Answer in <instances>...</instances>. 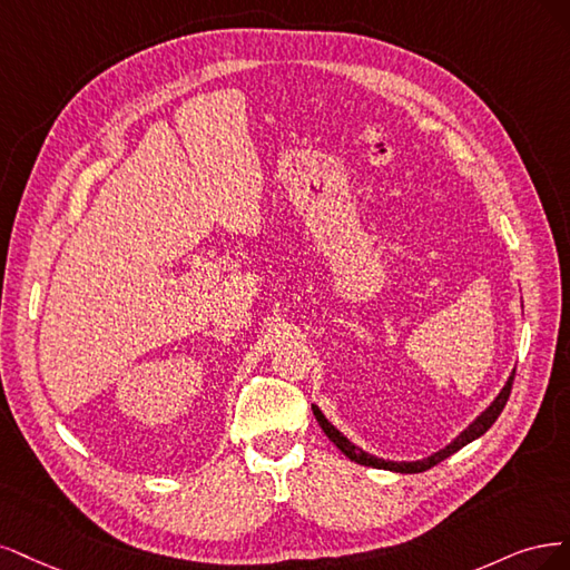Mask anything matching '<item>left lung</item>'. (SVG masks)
I'll return each mask as SVG.
<instances>
[{
	"label": "left lung",
	"instance_id": "8db88e82",
	"mask_svg": "<svg viewBox=\"0 0 570 570\" xmlns=\"http://www.w3.org/2000/svg\"><path fill=\"white\" fill-rule=\"evenodd\" d=\"M513 374H517V372H513ZM513 374H511L509 381L504 383V389L500 391V395L494 397L492 405H490L479 419H475L473 424H471L464 433H459L445 450H440V452L431 454L429 459H421V462H385V459H376V456H372V454H366L364 450L355 448V445L351 443V440L343 438L332 424H328V421L324 419V414H322L317 407H312V412H315V419L320 421V426H322V431L328 435V440H332V443H334L347 459H353V462H357V464H362V466L389 469V471H397V473H421V471H426V469L440 464V462H443V459H448V456L454 454L456 450H462L464 445L471 443V440L481 438V435L494 424V421H498V416L502 414V410H504V405H507V400H509V395H511Z\"/></svg>",
	"mask_w": 570,
	"mask_h": 570
}]
</instances>
